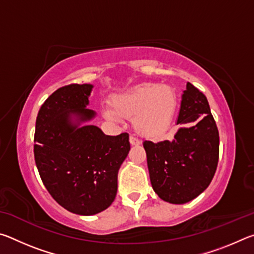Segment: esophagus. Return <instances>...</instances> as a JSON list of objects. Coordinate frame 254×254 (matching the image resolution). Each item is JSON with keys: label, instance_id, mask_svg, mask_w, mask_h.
I'll return each mask as SVG.
<instances>
[{"label": "esophagus", "instance_id": "34e87169", "mask_svg": "<svg viewBox=\"0 0 254 254\" xmlns=\"http://www.w3.org/2000/svg\"><path fill=\"white\" fill-rule=\"evenodd\" d=\"M130 143H131L132 145H139V144H141V141H140L139 139H137V137L131 135V136H130Z\"/></svg>", "mask_w": 254, "mask_h": 254}]
</instances>
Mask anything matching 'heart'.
Returning a JSON list of instances; mask_svg holds the SVG:
<instances>
[{
  "label": "heart",
  "instance_id": "heart-1",
  "mask_svg": "<svg viewBox=\"0 0 254 254\" xmlns=\"http://www.w3.org/2000/svg\"><path fill=\"white\" fill-rule=\"evenodd\" d=\"M113 110L105 107L103 115L110 121L133 119L141 135L159 137L168 130L176 110V95L167 85L144 83L119 93L111 100Z\"/></svg>",
  "mask_w": 254,
  "mask_h": 254
}]
</instances>
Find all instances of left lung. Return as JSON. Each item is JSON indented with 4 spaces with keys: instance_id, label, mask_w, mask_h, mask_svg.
<instances>
[{
    "instance_id": "1",
    "label": "left lung",
    "mask_w": 254,
    "mask_h": 254,
    "mask_svg": "<svg viewBox=\"0 0 254 254\" xmlns=\"http://www.w3.org/2000/svg\"><path fill=\"white\" fill-rule=\"evenodd\" d=\"M173 140L144 141L150 182L156 194L170 204H185L200 195L217 168L220 136L207 98L187 83Z\"/></svg>"
}]
</instances>
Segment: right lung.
<instances>
[{
  "label": "right lung",
  "instance_id": "1",
  "mask_svg": "<svg viewBox=\"0 0 254 254\" xmlns=\"http://www.w3.org/2000/svg\"><path fill=\"white\" fill-rule=\"evenodd\" d=\"M93 88L71 84L51 94L34 133V160L47 190L64 208L84 216L113 203L119 169L130 151L127 133L106 135L86 124L96 117L87 109Z\"/></svg>",
  "mask_w": 254,
  "mask_h": 254
}]
</instances>
